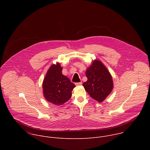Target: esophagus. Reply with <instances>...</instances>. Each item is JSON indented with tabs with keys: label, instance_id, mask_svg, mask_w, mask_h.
<instances>
[{
	"label": "esophagus",
	"instance_id": "obj_1",
	"mask_svg": "<svg viewBox=\"0 0 150 150\" xmlns=\"http://www.w3.org/2000/svg\"><path fill=\"white\" fill-rule=\"evenodd\" d=\"M82 82H76V83H75V85L76 86H80V85H82Z\"/></svg>",
	"mask_w": 150,
	"mask_h": 150
}]
</instances>
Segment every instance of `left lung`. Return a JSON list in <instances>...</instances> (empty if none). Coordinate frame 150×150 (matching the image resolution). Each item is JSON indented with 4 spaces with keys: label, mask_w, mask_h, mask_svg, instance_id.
<instances>
[{
    "label": "left lung",
    "mask_w": 150,
    "mask_h": 150,
    "mask_svg": "<svg viewBox=\"0 0 150 150\" xmlns=\"http://www.w3.org/2000/svg\"><path fill=\"white\" fill-rule=\"evenodd\" d=\"M87 81L83 83L85 91L94 100L101 103L113 88L110 72L99 60H94L86 71Z\"/></svg>",
    "instance_id": "1"
}]
</instances>
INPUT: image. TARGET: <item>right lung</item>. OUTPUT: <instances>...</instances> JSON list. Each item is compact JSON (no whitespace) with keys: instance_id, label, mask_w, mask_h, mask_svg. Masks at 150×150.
<instances>
[{"instance_id":"1","label":"right lung","mask_w":150,"mask_h":150,"mask_svg":"<svg viewBox=\"0 0 150 150\" xmlns=\"http://www.w3.org/2000/svg\"><path fill=\"white\" fill-rule=\"evenodd\" d=\"M60 64L52 65L47 71L42 83L44 96L55 105H62L72 96V91L75 87L69 79L62 73Z\"/></svg>"}]
</instances>
